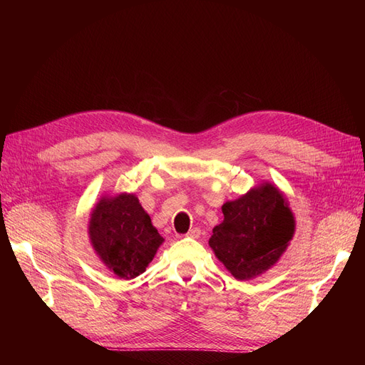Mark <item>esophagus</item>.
Wrapping results in <instances>:
<instances>
[{"label": "esophagus", "instance_id": "esophagus-1", "mask_svg": "<svg viewBox=\"0 0 365 365\" xmlns=\"http://www.w3.org/2000/svg\"><path fill=\"white\" fill-rule=\"evenodd\" d=\"M187 236L192 237V239H197V237L201 236V230L197 228V227H195V228H192V230L189 231V233H187Z\"/></svg>", "mask_w": 365, "mask_h": 365}]
</instances>
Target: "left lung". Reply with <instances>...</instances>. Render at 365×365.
Here are the masks:
<instances>
[{
	"instance_id": "1",
	"label": "left lung",
	"mask_w": 365,
	"mask_h": 365,
	"mask_svg": "<svg viewBox=\"0 0 365 365\" xmlns=\"http://www.w3.org/2000/svg\"><path fill=\"white\" fill-rule=\"evenodd\" d=\"M222 213L208 245L237 280L257 277L277 263L295 231L288 200L269 182L225 202Z\"/></svg>"
}]
</instances>
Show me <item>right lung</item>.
I'll use <instances>...</instances> for the list:
<instances>
[{"label": "right lung", "mask_w": 365, "mask_h": 365, "mask_svg": "<svg viewBox=\"0 0 365 365\" xmlns=\"http://www.w3.org/2000/svg\"><path fill=\"white\" fill-rule=\"evenodd\" d=\"M88 235L105 267L126 280L146 271L164 242L132 193L103 196L93 208Z\"/></svg>", "instance_id": "right-lung-1"}]
</instances>
